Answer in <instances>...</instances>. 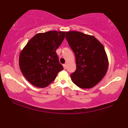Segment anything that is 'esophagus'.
<instances>
[{
	"instance_id": "1",
	"label": "esophagus",
	"mask_w": 128,
	"mask_h": 128,
	"mask_svg": "<svg viewBox=\"0 0 128 128\" xmlns=\"http://www.w3.org/2000/svg\"><path fill=\"white\" fill-rule=\"evenodd\" d=\"M63 67H64V69H66L67 68V64H63Z\"/></svg>"
}]
</instances>
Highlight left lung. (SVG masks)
Wrapping results in <instances>:
<instances>
[{
	"label": "left lung",
	"mask_w": 128,
	"mask_h": 128,
	"mask_svg": "<svg viewBox=\"0 0 128 128\" xmlns=\"http://www.w3.org/2000/svg\"><path fill=\"white\" fill-rule=\"evenodd\" d=\"M66 38L76 57V70L72 80L81 88H91L106 74L108 60L102 44L94 36L80 32H66Z\"/></svg>",
	"instance_id": "obj_1"
}]
</instances>
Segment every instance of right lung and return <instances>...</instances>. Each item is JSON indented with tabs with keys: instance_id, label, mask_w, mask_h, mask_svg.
Listing matches in <instances>:
<instances>
[{
	"instance_id": "add662e5",
	"label": "right lung",
	"mask_w": 128,
	"mask_h": 128,
	"mask_svg": "<svg viewBox=\"0 0 128 128\" xmlns=\"http://www.w3.org/2000/svg\"><path fill=\"white\" fill-rule=\"evenodd\" d=\"M66 32L39 33L28 42L20 54L19 66L23 76L33 86H48L63 70L56 50L65 38Z\"/></svg>"
}]
</instances>
